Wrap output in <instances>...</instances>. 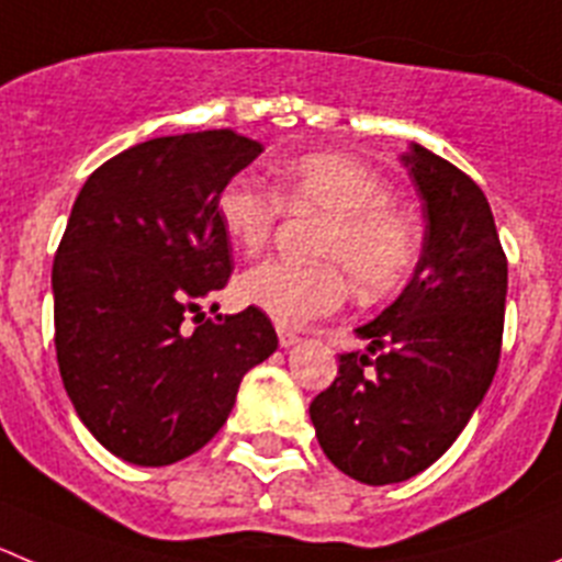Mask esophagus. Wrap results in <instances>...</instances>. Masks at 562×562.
Here are the masks:
<instances>
[{
  "mask_svg": "<svg viewBox=\"0 0 562 562\" xmlns=\"http://www.w3.org/2000/svg\"><path fill=\"white\" fill-rule=\"evenodd\" d=\"M297 341H301V336L292 334V330H286V328H278V345L292 347V345H297Z\"/></svg>",
  "mask_w": 562,
  "mask_h": 562,
  "instance_id": "obj_1",
  "label": "esophagus"
}]
</instances>
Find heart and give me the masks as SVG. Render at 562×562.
Wrapping results in <instances>:
<instances>
[{
  "label": "heart",
  "mask_w": 562,
  "mask_h": 562,
  "mask_svg": "<svg viewBox=\"0 0 562 562\" xmlns=\"http://www.w3.org/2000/svg\"><path fill=\"white\" fill-rule=\"evenodd\" d=\"M378 170L345 154H303L276 170V190L232 176L217 192V221L234 248L256 254L284 212L325 215L314 265L267 259L239 278V297L281 328H301L345 303L347 278L364 301L394 295L414 272L422 237L414 217L392 204Z\"/></svg>",
  "instance_id": "1"
}]
</instances>
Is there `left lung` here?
<instances>
[{
  "mask_svg": "<svg viewBox=\"0 0 562 562\" xmlns=\"http://www.w3.org/2000/svg\"><path fill=\"white\" fill-rule=\"evenodd\" d=\"M425 201L411 284L370 325V352H341L308 405L328 461L367 485L403 483L452 447L494 381L505 330L507 256L488 198L422 146L405 157Z\"/></svg>",
  "mask_w": 562,
  "mask_h": 562,
  "instance_id": "left-lung-1",
  "label": "left lung"
}]
</instances>
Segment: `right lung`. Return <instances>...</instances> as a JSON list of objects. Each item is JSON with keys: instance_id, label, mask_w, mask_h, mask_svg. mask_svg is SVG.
<instances>
[{"instance_id": "right-lung-1", "label": "right lung", "mask_w": 562, "mask_h": 562, "mask_svg": "<svg viewBox=\"0 0 562 562\" xmlns=\"http://www.w3.org/2000/svg\"><path fill=\"white\" fill-rule=\"evenodd\" d=\"M261 151L232 130L154 137L106 159L74 201L52 265L55 350L79 419L112 456L168 467L198 452L278 347L259 308L198 314L234 270L217 192Z\"/></svg>"}]
</instances>
